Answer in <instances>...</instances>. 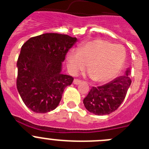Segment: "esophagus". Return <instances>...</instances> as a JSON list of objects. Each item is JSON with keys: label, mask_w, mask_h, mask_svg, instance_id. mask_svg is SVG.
Returning <instances> with one entry per match:
<instances>
[{"label": "esophagus", "mask_w": 149, "mask_h": 149, "mask_svg": "<svg viewBox=\"0 0 149 149\" xmlns=\"http://www.w3.org/2000/svg\"><path fill=\"white\" fill-rule=\"evenodd\" d=\"M74 84H75V85H78V84H80L81 83V81H80V80H78V79H74L73 81Z\"/></svg>", "instance_id": "esophagus-1"}]
</instances>
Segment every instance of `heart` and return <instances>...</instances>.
<instances>
[{
    "mask_svg": "<svg viewBox=\"0 0 149 149\" xmlns=\"http://www.w3.org/2000/svg\"><path fill=\"white\" fill-rule=\"evenodd\" d=\"M125 51L120 45L104 39H93L84 42L77 50L68 54V70L74 74L84 69L96 83H106L117 75L125 60Z\"/></svg>",
    "mask_w": 149,
    "mask_h": 149,
    "instance_id": "heart-1",
    "label": "heart"
}]
</instances>
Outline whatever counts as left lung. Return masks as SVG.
<instances>
[{"mask_svg": "<svg viewBox=\"0 0 149 149\" xmlns=\"http://www.w3.org/2000/svg\"><path fill=\"white\" fill-rule=\"evenodd\" d=\"M130 74V68H127L125 75L103 86H93L84 99L86 110L98 116L108 115L116 110L123 102L131 86Z\"/></svg>", "mask_w": 149, "mask_h": 149, "instance_id": "8db88e82", "label": "left lung"}]
</instances>
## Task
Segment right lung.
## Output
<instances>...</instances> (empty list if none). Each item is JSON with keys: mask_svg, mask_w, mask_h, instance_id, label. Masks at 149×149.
Returning <instances> with one entry per match:
<instances>
[{"mask_svg": "<svg viewBox=\"0 0 149 149\" xmlns=\"http://www.w3.org/2000/svg\"><path fill=\"white\" fill-rule=\"evenodd\" d=\"M77 38L44 33L22 45L17 61V89L29 109L38 113L54 110L63 91L72 84V76L61 73L62 63Z\"/></svg>", "mask_w": 149, "mask_h": 149, "instance_id": "add662e5", "label": "right lung"}]
</instances>
